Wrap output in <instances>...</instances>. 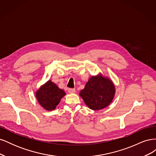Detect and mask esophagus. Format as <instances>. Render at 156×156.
I'll return each mask as SVG.
<instances>
[{"label":"esophagus","instance_id":"esophagus-1","mask_svg":"<svg viewBox=\"0 0 156 156\" xmlns=\"http://www.w3.org/2000/svg\"><path fill=\"white\" fill-rule=\"evenodd\" d=\"M68 92L69 93H74L75 92V88H68Z\"/></svg>","mask_w":156,"mask_h":156}]
</instances>
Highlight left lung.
I'll list each match as a JSON object with an SVG mask.
<instances>
[{
	"label": "left lung",
	"mask_w": 156,
	"mask_h": 156,
	"mask_svg": "<svg viewBox=\"0 0 156 156\" xmlns=\"http://www.w3.org/2000/svg\"><path fill=\"white\" fill-rule=\"evenodd\" d=\"M115 92V86L109 79L92 77L80 92V96L90 108L100 110L110 104Z\"/></svg>",
	"instance_id": "8db88e82"
}]
</instances>
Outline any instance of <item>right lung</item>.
Instances as JSON below:
<instances>
[{
	"instance_id": "add662e5",
	"label": "right lung",
	"mask_w": 156,
	"mask_h": 156,
	"mask_svg": "<svg viewBox=\"0 0 156 156\" xmlns=\"http://www.w3.org/2000/svg\"><path fill=\"white\" fill-rule=\"evenodd\" d=\"M66 93L51 81L47 82L36 92V98L45 109L53 111Z\"/></svg>"
}]
</instances>
